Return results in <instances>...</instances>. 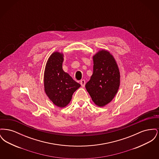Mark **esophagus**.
<instances>
[{
	"instance_id": "obj_1",
	"label": "esophagus",
	"mask_w": 159,
	"mask_h": 159,
	"mask_svg": "<svg viewBox=\"0 0 159 159\" xmlns=\"http://www.w3.org/2000/svg\"><path fill=\"white\" fill-rule=\"evenodd\" d=\"M80 84H81V86H82V87H84V85H85V83H86V82H85V80H80Z\"/></svg>"
}]
</instances>
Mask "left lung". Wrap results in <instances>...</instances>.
Instances as JSON below:
<instances>
[{"label": "left lung", "instance_id": "1", "mask_svg": "<svg viewBox=\"0 0 159 159\" xmlns=\"http://www.w3.org/2000/svg\"><path fill=\"white\" fill-rule=\"evenodd\" d=\"M93 74L86 85L92 101L99 107L108 104L120 85V73L113 57L102 50L93 57Z\"/></svg>", "mask_w": 159, "mask_h": 159}]
</instances>
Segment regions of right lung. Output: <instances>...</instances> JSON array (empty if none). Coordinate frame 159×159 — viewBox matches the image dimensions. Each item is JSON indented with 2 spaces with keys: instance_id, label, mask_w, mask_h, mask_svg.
<instances>
[{
  "instance_id": "right-lung-1",
  "label": "right lung",
  "mask_w": 159,
  "mask_h": 159,
  "mask_svg": "<svg viewBox=\"0 0 159 159\" xmlns=\"http://www.w3.org/2000/svg\"><path fill=\"white\" fill-rule=\"evenodd\" d=\"M62 53L55 52L46 65L44 86L46 95L55 105L64 107L70 102L73 93L80 86L62 70Z\"/></svg>"
}]
</instances>
